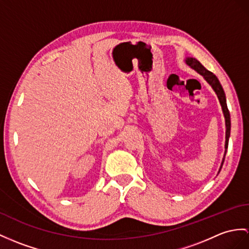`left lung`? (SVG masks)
Segmentation results:
<instances>
[{
  "instance_id": "left-lung-1",
  "label": "left lung",
  "mask_w": 249,
  "mask_h": 249,
  "mask_svg": "<svg viewBox=\"0 0 249 249\" xmlns=\"http://www.w3.org/2000/svg\"><path fill=\"white\" fill-rule=\"evenodd\" d=\"M186 63L189 66H191L193 70L196 71L198 74H201L206 79V81H207L212 87V89H214V92L217 95V98H219V100H220V104L222 106L224 116H225V124H226V142H225V155H226V151H227V148H228V141H229V136H230V114H229L228 107H227L226 96H225V93H224V89H223L217 77L213 74V72H211L208 70H206L204 66L201 64V62L197 61L196 59L187 58ZM225 155H224L221 168H222L223 163H224V160H225ZM221 168H220V170H221Z\"/></svg>"
}]
</instances>
